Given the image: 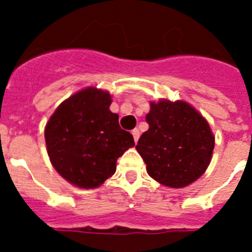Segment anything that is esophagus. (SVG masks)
<instances>
[{
	"instance_id": "obj_1",
	"label": "esophagus",
	"mask_w": 252,
	"mask_h": 252,
	"mask_svg": "<svg viewBox=\"0 0 252 252\" xmlns=\"http://www.w3.org/2000/svg\"><path fill=\"white\" fill-rule=\"evenodd\" d=\"M132 136H133L134 138V142H137L138 138H140V130H138L137 128H134V129L132 130Z\"/></svg>"
}]
</instances>
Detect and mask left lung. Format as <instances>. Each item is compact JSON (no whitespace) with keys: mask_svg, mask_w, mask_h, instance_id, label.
Masks as SVG:
<instances>
[{"mask_svg":"<svg viewBox=\"0 0 252 252\" xmlns=\"http://www.w3.org/2000/svg\"><path fill=\"white\" fill-rule=\"evenodd\" d=\"M149 129L141 134L137 149L154 180L170 188L193 183L211 163L215 134L207 119L184 100L150 102Z\"/></svg>","mask_w":252,"mask_h":252,"instance_id":"left-lung-1","label":"left lung"}]
</instances>
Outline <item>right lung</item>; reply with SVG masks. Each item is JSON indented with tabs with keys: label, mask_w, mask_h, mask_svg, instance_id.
Listing matches in <instances>:
<instances>
[{
	"label": "right lung",
	"mask_w": 252,
	"mask_h": 252,
	"mask_svg": "<svg viewBox=\"0 0 252 252\" xmlns=\"http://www.w3.org/2000/svg\"><path fill=\"white\" fill-rule=\"evenodd\" d=\"M108 91L89 86L60 103L44 129L49 161L73 186L91 189L116 171V161L133 148V136L111 112Z\"/></svg>",
	"instance_id": "obj_1"
}]
</instances>
